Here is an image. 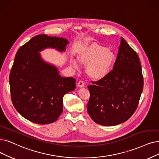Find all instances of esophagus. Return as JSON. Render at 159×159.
Masks as SVG:
<instances>
[{
  "label": "esophagus",
  "instance_id": "34e87169",
  "mask_svg": "<svg viewBox=\"0 0 159 159\" xmlns=\"http://www.w3.org/2000/svg\"><path fill=\"white\" fill-rule=\"evenodd\" d=\"M77 85H78V87L81 88V87H84L85 86V84L83 81H80L78 83Z\"/></svg>",
  "mask_w": 159,
  "mask_h": 159
}]
</instances>
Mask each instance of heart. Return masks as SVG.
Here are the masks:
<instances>
[{
	"label": "heart",
	"instance_id": "heart-1",
	"mask_svg": "<svg viewBox=\"0 0 159 159\" xmlns=\"http://www.w3.org/2000/svg\"><path fill=\"white\" fill-rule=\"evenodd\" d=\"M82 64L87 65L86 72L93 80H101L108 74L116 61V54L113 50L97 43H93L85 48L78 55ZM70 65L75 68L80 67L78 61L71 59Z\"/></svg>",
	"mask_w": 159,
	"mask_h": 159
}]
</instances>
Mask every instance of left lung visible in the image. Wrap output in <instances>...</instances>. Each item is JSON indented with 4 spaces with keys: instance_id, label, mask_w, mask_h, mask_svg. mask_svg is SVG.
I'll use <instances>...</instances> for the list:
<instances>
[{
    "instance_id": "obj_1",
    "label": "left lung",
    "mask_w": 159,
    "mask_h": 159,
    "mask_svg": "<svg viewBox=\"0 0 159 159\" xmlns=\"http://www.w3.org/2000/svg\"><path fill=\"white\" fill-rule=\"evenodd\" d=\"M94 85H89L87 112L94 121L115 126L127 120L134 113L143 87L138 55L121 38L112 70Z\"/></svg>"
}]
</instances>
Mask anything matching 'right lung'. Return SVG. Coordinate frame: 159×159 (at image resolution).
Instances as JSON below:
<instances>
[{"mask_svg": "<svg viewBox=\"0 0 159 159\" xmlns=\"http://www.w3.org/2000/svg\"><path fill=\"white\" fill-rule=\"evenodd\" d=\"M67 39L37 35L17 52L10 74L12 103L26 119L36 124L55 122L63 111L64 95L75 89V80L62 77L58 68L44 61L40 52L47 48L65 52Z\"/></svg>", "mask_w": 159, "mask_h": 159, "instance_id": "obj_1", "label": "right lung"}]
</instances>
